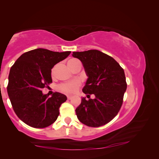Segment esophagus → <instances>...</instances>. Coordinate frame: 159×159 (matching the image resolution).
Wrapping results in <instances>:
<instances>
[{"label":"esophagus","mask_w":159,"mask_h":159,"mask_svg":"<svg viewBox=\"0 0 159 159\" xmlns=\"http://www.w3.org/2000/svg\"><path fill=\"white\" fill-rule=\"evenodd\" d=\"M72 98H73V97L71 96V95H68V96H67V99H71Z\"/></svg>","instance_id":"1"}]
</instances>
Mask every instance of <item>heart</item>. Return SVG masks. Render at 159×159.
Returning a JSON list of instances; mask_svg holds the SVG:
<instances>
[{
  "mask_svg": "<svg viewBox=\"0 0 159 159\" xmlns=\"http://www.w3.org/2000/svg\"><path fill=\"white\" fill-rule=\"evenodd\" d=\"M79 60H76V59H71L68 61L67 62V65H68L69 68L72 70L73 69L74 66L75 65V64L77 62H79ZM55 69L56 66L54 67V68L52 69V75L53 76L55 74ZM80 82L78 80H75L74 81L70 82V83H62V84H60L57 86V90L60 92L65 93V94H73L74 93H76L78 88L80 87Z\"/></svg>",
  "mask_w": 159,
  "mask_h": 159,
  "instance_id": "heart-1",
  "label": "heart"
}]
</instances>
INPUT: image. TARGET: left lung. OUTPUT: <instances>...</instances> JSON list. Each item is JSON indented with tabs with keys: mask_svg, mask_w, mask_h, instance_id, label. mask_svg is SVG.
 Returning <instances> with one entry per match:
<instances>
[{
	"mask_svg": "<svg viewBox=\"0 0 159 159\" xmlns=\"http://www.w3.org/2000/svg\"><path fill=\"white\" fill-rule=\"evenodd\" d=\"M72 56L81 61L88 76L83 92L90 98L76 109L79 120L89 127L108 123L119 111L127 88L124 70L114 58L98 50L73 52Z\"/></svg>",
	"mask_w": 159,
	"mask_h": 159,
	"instance_id": "8db88e82",
	"label": "left lung"
}]
</instances>
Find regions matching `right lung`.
Listing matches in <instances>:
<instances>
[{"mask_svg":"<svg viewBox=\"0 0 159 159\" xmlns=\"http://www.w3.org/2000/svg\"><path fill=\"white\" fill-rule=\"evenodd\" d=\"M43 48L21 55L10 69L7 94L12 108L20 120L31 127L46 128L57 120L66 95L54 93L43 95L41 89L52 82L51 69L70 55Z\"/></svg>","mask_w":159,"mask_h":159,"instance_id":"1","label":"right lung"}]
</instances>
